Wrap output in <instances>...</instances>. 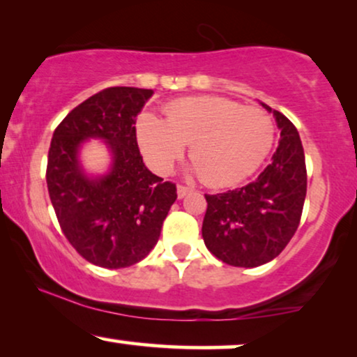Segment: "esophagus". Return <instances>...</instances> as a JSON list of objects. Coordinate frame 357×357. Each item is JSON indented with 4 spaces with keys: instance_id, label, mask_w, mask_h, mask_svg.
Instances as JSON below:
<instances>
[{
    "instance_id": "34e87169",
    "label": "esophagus",
    "mask_w": 357,
    "mask_h": 357,
    "mask_svg": "<svg viewBox=\"0 0 357 357\" xmlns=\"http://www.w3.org/2000/svg\"><path fill=\"white\" fill-rule=\"evenodd\" d=\"M189 192H192V188L183 186V184H178V197L183 199L184 196H188Z\"/></svg>"
}]
</instances>
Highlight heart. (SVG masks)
<instances>
[{
  "instance_id": "b5f03b06",
  "label": "heart",
  "mask_w": 357,
  "mask_h": 357,
  "mask_svg": "<svg viewBox=\"0 0 357 357\" xmlns=\"http://www.w3.org/2000/svg\"><path fill=\"white\" fill-rule=\"evenodd\" d=\"M273 117L220 96L183 98L165 107V121L144 112L137 140L151 168L168 173L189 145V158L208 186L236 184L253 174L274 145Z\"/></svg>"
}]
</instances>
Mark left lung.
Masks as SVG:
<instances>
[{
  "label": "left lung",
  "mask_w": 357,
  "mask_h": 357,
  "mask_svg": "<svg viewBox=\"0 0 357 357\" xmlns=\"http://www.w3.org/2000/svg\"><path fill=\"white\" fill-rule=\"evenodd\" d=\"M281 129L273 161L253 183L220 194H206L202 238L223 263L256 268L286 248L301 223L307 194V168L296 126L268 104Z\"/></svg>",
  "instance_id": "8db88e82"
}]
</instances>
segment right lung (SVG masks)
<instances>
[{
    "label": "right lung",
    "mask_w": 357,
    "mask_h": 357,
    "mask_svg": "<svg viewBox=\"0 0 357 357\" xmlns=\"http://www.w3.org/2000/svg\"><path fill=\"white\" fill-rule=\"evenodd\" d=\"M151 89L114 86L76 106L50 142L47 188L61 231L89 263L129 268L153 250L163 220L178 197L144 163L135 117ZM88 138L104 139L113 163L106 175L88 176L77 153Z\"/></svg>",
    "instance_id": "obj_1"
}]
</instances>
